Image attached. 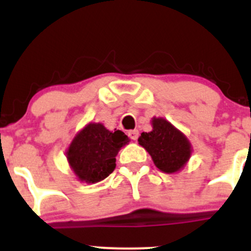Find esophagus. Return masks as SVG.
<instances>
[{
	"label": "esophagus",
	"instance_id": "34e87169",
	"mask_svg": "<svg viewBox=\"0 0 251 251\" xmlns=\"http://www.w3.org/2000/svg\"><path fill=\"white\" fill-rule=\"evenodd\" d=\"M127 135H128V137H130L132 141H137L138 135H140V133H138L137 130H131V131H128Z\"/></svg>",
	"mask_w": 251,
	"mask_h": 251
}]
</instances>
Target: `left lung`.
<instances>
[{"mask_svg": "<svg viewBox=\"0 0 251 251\" xmlns=\"http://www.w3.org/2000/svg\"><path fill=\"white\" fill-rule=\"evenodd\" d=\"M153 131L141 133L138 142L151 154L159 170L173 174L191 156V143L165 119H153Z\"/></svg>", "mask_w": 251, "mask_h": 251, "instance_id": "left-lung-1", "label": "left lung"}]
</instances>
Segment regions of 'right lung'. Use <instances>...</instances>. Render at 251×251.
Segmentation results:
<instances>
[{
	"label": "right lung",
	"instance_id": "right-lung-1",
	"mask_svg": "<svg viewBox=\"0 0 251 251\" xmlns=\"http://www.w3.org/2000/svg\"><path fill=\"white\" fill-rule=\"evenodd\" d=\"M128 137L120 130L110 132L102 124H88L68 151V160L78 179L96 183L115 169V156Z\"/></svg>",
	"mask_w": 251,
	"mask_h": 251
}]
</instances>
